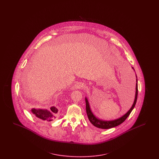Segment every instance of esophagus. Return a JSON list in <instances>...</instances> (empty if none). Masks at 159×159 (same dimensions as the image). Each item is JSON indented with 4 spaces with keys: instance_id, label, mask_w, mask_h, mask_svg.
Instances as JSON below:
<instances>
[{
    "instance_id": "1",
    "label": "esophagus",
    "mask_w": 159,
    "mask_h": 159,
    "mask_svg": "<svg viewBox=\"0 0 159 159\" xmlns=\"http://www.w3.org/2000/svg\"><path fill=\"white\" fill-rule=\"evenodd\" d=\"M84 87V84L82 82H79V83H76L75 86V88L76 89H82Z\"/></svg>"
}]
</instances>
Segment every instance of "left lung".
Masks as SVG:
<instances>
[{"label":"left lung","instance_id":"obj_1","mask_svg":"<svg viewBox=\"0 0 159 159\" xmlns=\"http://www.w3.org/2000/svg\"><path fill=\"white\" fill-rule=\"evenodd\" d=\"M132 69L135 71L134 67H132ZM136 92H135V99L134 101V103L131 108L128 111L126 114H125L123 116H122L120 117L114 119L112 120H104L99 119L98 117H97L93 113H92L91 110L90 105L88 101V99L85 97V101H86V113L88 115V119L91 123L95 127L98 128L104 129H110L116 127L117 126H119V125L121 124L123 121H125L127 117L129 116V114L135 107V106L136 104V100H137V97H138V80H137V76H136Z\"/></svg>","mask_w":159,"mask_h":159}]
</instances>
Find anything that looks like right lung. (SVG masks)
<instances>
[{"label": "right lung", "instance_id": "1", "mask_svg": "<svg viewBox=\"0 0 159 159\" xmlns=\"http://www.w3.org/2000/svg\"><path fill=\"white\" fill-rule=\"evenodd\" d=\"M31 111L39 119L46 121H52L58 116V109L54 106L51 107L49 110L33 108Z\"/></svg>", "mask_w": 159, "mask_h": 159}]
</instances>
